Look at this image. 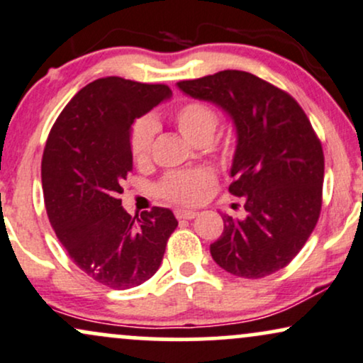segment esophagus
Masks as SVG:
<instances>
[{
    "label": "esophagus",
    "instance_id": "obj_1",
    "mask_svg": "<svg viewBox=\"0 0 363 363\" xmlns=\"http://www.w3.org/2000/svg\"><path fill=\"white\" fill-rule=\"evenodd\" d=\"M174 216H177V219H195V217L199 216V212L183 211V208H178V211L174 212Z\"/></svg>",
    "mask_w": 363,
    "mask_h": 363
}]
</instances>
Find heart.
<instances>
[{
	"mask_svg": "<svg viewBox=\"0 0 363 363\" xmlns=\"http://www.w3.org/2000/svg\"><path fill=\"white\" fill-rule=\"evenodd\" d=\"M173 121L178 130L191 144L208 143L214 135L219 123L217 112L211 105L203 101H186L178 106L173 113ZM156 134V125L151 118H140L134 123L130 134V151L132 157L138 164L147 163L151 155L152 139ZM228 155L229 147L224 149ZM212 185V177L203 169L195 172H174L166 174L160 183V195L164 199L180 203L199 202L208 186Z\"/></svg>",
	"mask_w": 363,
	"mask_h": 363,
	"instance_id": "b5f03b06",
	"label": "heart"
}]
</instances>
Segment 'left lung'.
Masks as SVG:
<instances>
[{"label":"left lung","mask_w":363,"mask_h":363,"mask_svg":"<svg viewBox=\"0 0 363 363\" xmlns=\"http://www.w3.org/2000/svg\"><path fill=\"white\" fill-rule=\"evenodd\" d=\"M185 95L211 101L236 127L229 191L245 219L224 214L211 245L214 262L242 279L282 270L316 228L323 203L325 155L308 115L284 89L246 71H219L177 83Z\"/></svg>","instance_id":"obj_1"}]
</instances>
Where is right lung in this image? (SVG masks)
I'll list each match as a JSON object with an SVG mask.
<instances>
[{"instance_id": "right-lung-1", "label": "right lung", "mask_w": 363, "mask_h": 363, "mask_svg": "<svg viewBox=\"0 0 363 363\" xmlns=\"http://www.w3.org/2000/svg\"><path fill=\"white\" fill-rule=\"evenodd\" d=\"M169 96L166 84L95 79L47 138L42 190L50 225L72 262L106 287L122 291L151 279L178 225L169 208L132 217L118 199L132 169V123Z\"/></svg>"}]
</instances>
